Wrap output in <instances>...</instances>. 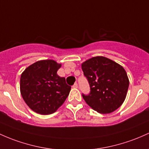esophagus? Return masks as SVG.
I'll list each match as a JSON object with an SVG mask.
<instances>
[{"label":"esophagus","instance_id":"1","mask_svg":"<svg viewBox=\"0 0 149 149\" xmlns=\"http://www.w3.org/2000/svg\"><path fill=\"white\" fill-rule=\"evenodd\" d=\"M73 88H78V83H75V84L73 86Z\"/></svg>","mask_w":149,"mask_h":149}]
</instances>
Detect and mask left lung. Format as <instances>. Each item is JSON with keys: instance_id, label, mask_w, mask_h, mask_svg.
I'll return each mask as SVG.
<instances>
[{"instance_id": "8db88e82", "label": "left lung", "mask_w": 149, "mask_h": 149, "mask_svg": "<svg viewBox=\"0 0 149 149\" xmlns=\"http://www.w3.org/2000/svg\"><path fill=\"white\" fill-rule=\"evenodd\" d=\"M91 92L82 96L91 108L100 114L114 112L122 105L128 91V76L121 65L104 56H95L81 66Z\"/></svg>"}]
</instances>
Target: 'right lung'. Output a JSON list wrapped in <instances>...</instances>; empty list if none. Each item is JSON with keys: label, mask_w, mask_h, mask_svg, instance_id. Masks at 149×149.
<instances>
[{"label": "right lung", "mask_w": 149, "mask_h": 149, "mask_svg": "<svg viewBox=\"0 0 149 149\" xmlns=\"http://www.w3.org/2000/svg\"><path fill=\"white\" fill-rule=\"evenodd\" d=\"M61 65L54 60L34 63L22 72L20 93L25 103L40 114L55 112L68 96L71 86L57 75Z\"/></svg>", "instance_id": "obj_1"}]
</instances>
